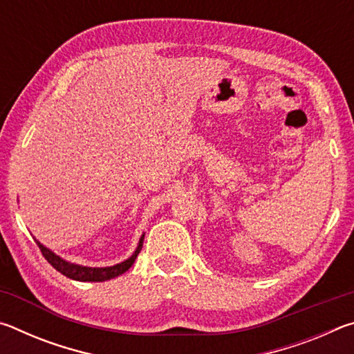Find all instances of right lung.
I'll return each instance as SVG.
<instances>
[{"label": "right lung", "mask_w": 354, "mask_h": 354, "mask_svg": "<svg viewBox=\"0 0 354 354\" xmlns=\"http://www.w3.org/2000/svg\"><path fill=\"white\" fill-rule=\"evenodd\" d=\"M143 237H145V234H142L136 251L128 257L127 261L115 263V266H111V267H86V266H80V263L68 262V261L62 259L61 256H57L55 251L46 248L45 245L40 243L35 237H34V241L39 245V248L41 251V254L45 256V259L50 262L57 272H61L64 277L75 279V281H82V283H86V281H88V283H103V281L117 278V277H120V274H123L124 272L129 270L131 266H133L136 261L137 254L140 253Z\"/></svg>", "instance_id": "obj_1"}]
</instances>
